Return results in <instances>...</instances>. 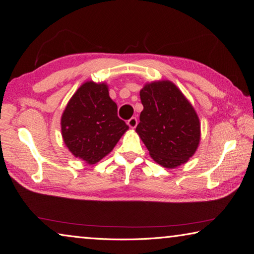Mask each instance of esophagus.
<instances>
[{
  "label": "esophagus",
  "instance_id": "esophagus-1",
  "mask_svg": "<svg viewBox=\"0 0 254 254\" xmlns=\"http://www.w3.org/2000/svg\"><path fill=\"white\" fill-rule=\"evenodd\" d=\"M128 126L129 127H130V128H136L137 127V125H138V120H137V118L136 117H131L130 118V120H129L128 121Z\"/></svg>",
  "mask_w": 254,
  "mask_h": 254
}]
</instances>
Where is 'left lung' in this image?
I'll use <instances>...</instances> for the list:
<instances>
[{"label": "left lung", "mask_w": 254, "mask_h": 254, "mask_svg": "<svg viewBox=\"0 0 254 254\" xmlns=\"http://www.w3.org/2000/svg\"><path fill=\"white\" fill-rule=\"evenodd\" d=\"M140 99L143 111L136 131L150 156L166 168L187 163L201 138L200 120L188 99L170 80L145 83Z\"/></svg>", "instance_id": "8db88e82"}]
</instances>
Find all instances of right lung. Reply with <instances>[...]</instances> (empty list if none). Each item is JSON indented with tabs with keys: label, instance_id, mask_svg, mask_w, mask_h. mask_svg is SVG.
Listing matches in <instances>:
<instances>
[{
	"label": "right lung",
	"instance_id": "obj_1",
	"mask_svg": "<svg viewBox=\"0 0 254 254\" xmlns=\"http://www.w3.org/2000/svg\"><path fill=\"white\" fill-rule=\"evenodd\" d=\"M128 128L117 116V105L110 98L108 84L92 80L77 89L61 118L67 149L90 165L108 155Z\"/></svg>",
	"mask_w": 254,
	"mask_h": 254
}]
</instances>
